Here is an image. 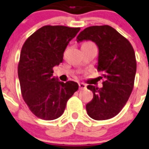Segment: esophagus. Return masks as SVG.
Returning a JSON list of instances; mask_svg holds the SVG:
<instances>
[{"label":"esophagus","mask_w":149,"mask_h":149,"mask_svg":"<svg viewBox=\"0 0 149 149\" xmlns=\"http://www.w3.org/2000/svg\"><path fill=\"white\" fill-rule=\"evenodd\" d=\"M79 89H85L86 88V85L84 83H79Z\"/></svg>","instance_id":"1"}]
</instances>
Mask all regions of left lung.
Instances as JSON below:
<instances>
[{
    "label": "left lung",
    "instance_id": "left-lung-1",
    "mask_svg": "<svg viewBox=\"0 0 149 149\" xmlns=\"http://www.w3.org/2000/svg\"><path fill=\"white\" fill-rule=\"evenodd\" d=\"M91 40L99 48L98 71L102 72L105 81L102 88L89 85L93 93L86 104L87 113L95 120H106L116 116L124 107L133 89L136 60L129 41L112 26H92L77 36L78 43Z\"/></svg>",
    "mask_w": 149,
    "mask_h": 149
}]
</instances>
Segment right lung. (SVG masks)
Returning a JSON list of instances; mask_svg holds the SVG:
<instances>
[{
  "label": "right lung",
  "mask_w": 149,
  "mask_h": 149,
  "mask_svg": "<svg viewBox=\"0 0 149 149\" xmlns=\"http://www.w3.org/2000/svg\"><path fill=\"white\" fill-rule=\"evenodd\" d=\"M79 31V27L47 25L23 45L18 64L21 94L38 118L54 120L61 116L68 100L78 90L76 82L64 83L53 77V68L63 62L66 47Z\"/></svg>",
  "instance_id": "obj_1"
}]
</instances>
